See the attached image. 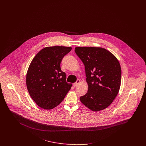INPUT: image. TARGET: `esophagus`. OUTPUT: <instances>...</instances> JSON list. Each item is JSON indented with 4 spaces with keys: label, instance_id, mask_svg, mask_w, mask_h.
<instances>
[{
    "label": "esophagus",
    "instance_id": "obj_1",
    "mask_svg": "<svg viewBox=\"0 0 146 146\" xmlns=\"http://www.w3.org/2000/svg\"><path fill=\"white\" fill-rule=\"evenodd\" d=\"M80 81L79 80H78L76 83L73 84V86H77L80 84Z\"/></svg>",
    "mask_w": 146,
    "mask_h": 146
}]
</instances>
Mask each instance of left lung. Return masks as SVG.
<instances>
[{"mask_svg": "<svg viewBox=\"0 0 146 146\" xmlns=\"http://www.w3.org/2000/svg\"><path fill=\"white\" fill-rule=\"evenodd\" d=\"M85 66L87 93L81 102L93 111L108 107L119 93L121 70L117 58L101 47L79 46L75 48Z\"/></svg>", "mask_w": 146, "mask_h": 146, "instance_id": "obj_1", "label": "left lung"}]
</instances>
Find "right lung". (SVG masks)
Listing matches in <instances>:
<instances>
[{"mask_svg":"<svg viewBox=\"0 0 146 146\" xmlns=\"http://www.w3.org/2000/svg\"><path fill=\"white\" fill-rule=\"evenodd\" d=\"M71 49L63 46L45 47L30 63L27 88L34 101L43 109L50 110L60 104L72 86L66 82V74L60 67L63 57Z\"/></svg>","mask_w":146,"mask_h":146,"instance_id":"obj_1","label":"right lung"}]
</instances>
